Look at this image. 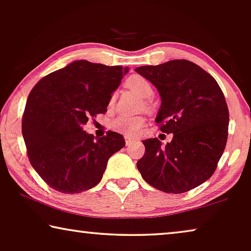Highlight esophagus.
Segmentation results:
<instances>
[{"instance_id": "esophagus-1", "label": "esophagus", "mask_w": 251, "mask_h": 251, "mask_svg": "<svg viewBox=\"0 0 251 251\" xmlns=\"http://www.w3.org/2000/svg\"><path fill=\"white\" fill-rule=\"evenodd\" d=\"M125 142H126L127 147H130V145H133L134 143H135V138L129 137V136H125Z\"/></svg>"}]
</instances>
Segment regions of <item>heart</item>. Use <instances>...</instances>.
I'll use <instances>...</instances> for the list:
<instances>
[{
    "label": "heart",
    "mask_w": 251,
    "mask_h": 251,
    "mask_svg": "<svg viewBox=\"0 0 251 251\" xmlns=\"http://www.w3.org/2000/svg\"><path fill=\"white\" fill-rule=\"evenodd\" d=\"M126 87L137 96L143 99L151 98L154 93V90L148 78L142 75H132L127 78L125 82ZM114 101V97L111 98L110 102ZM148 103V102H147ZM145 124V119L142 116H133L127 114H119L111 119L110 126L116 132L124 134V135H133L138 132Z\"/></svg>",
    "instance_id": "heart-1"
}]
</instances>
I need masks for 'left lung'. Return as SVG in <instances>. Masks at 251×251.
I'll return each mask as SVG.
<instances>
[{
    "instance_id": "left-lung-1",
    "label": "left lung",
    "mask_w": 251,
    "mask_h": 251,
    "mask_svg": "<svg viewBox=\"0 0 251 251\" xmlns=\"http://www.w3.org/2000/svg\"><path fill=\"white\" fill-rule=\"evenodd\" d=\"M138 74L161 96L155 122L174 134L162 147L158 138L144 140V155L136 163L149 185L168 194H181L206 181L218 167L227 141L229 109L211 74L187 59L140 66Z\"/></svg>"
}]
</instances>
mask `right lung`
<instances>
[{"label": "right lung", "instance_id": "right-lung-1", "mask_svg": "<svg viewBox=\"0 0 251 251\" xmlns=\"http://www.w3.org/2000/svg\"><path fill=\"white\" fill-rule=\"evenodd\" d=\"M127 71L75 61L43 77L30 91L22 136L32 168L53 189L75 194L98 185L108 160L125 147L121 134L108 130L97 138L82 127L106 113Z\"/></svg>", "mask_w": 251, "mask_h": 251}]
</instances>
